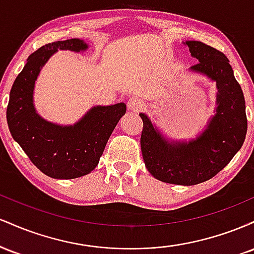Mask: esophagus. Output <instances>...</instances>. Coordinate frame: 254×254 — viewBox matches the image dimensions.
<instances>
[{
	"instance_id": "34e87169",
	"label": "esophagus",
	"mask_w": 254,
	"mask_h": 254,
	"mask_svg": "<svg viewBox=\"0 0 254 254\" xmlns=\"http://www.w3.org/2000/svg\"><path fill=\"white\" fill-rule=\"evenodd\" d=\"M143 101L137 97L130 98L129 101H127V109H129L131 112H139V111L143 109Z\"/></svg>"
}]
</instances>
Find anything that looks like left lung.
Here are the masks:
<instances>
[{
  "instance_id": "1",
  "label": "left lung",
  "mask_w": 254,
  "mask_h": 254,
  "mask_svg": "<svg viewBox=\"0 0 254 254\" xmlns=\"http://www.w3.org/2000/svg\"><path fill=\"white\" fill-rule=\"evenodd\" d=\"M184 44L199 62L190 70L216 81L215 116L206 129L189 142L168 141L144 113L139 117L143 121L142 155L149 173L164 183L190 186L211 179L229 164L244 144L247 118L244 93L226 55L202 42Z\"/></svg>"
}]
</instances>
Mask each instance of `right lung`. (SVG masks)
Returning a JSON list of instances; mask_svg holds the SVG:
<instances>
[{
  "instance_id": "obj_1",
  "label": "right lung",
  "mask_w": 254,
  "mask_h": 254,
  "mask_svg": "<svg viewBox=\"0 0 254 254\" xmlns=\"http://www.w3.org/2000/svg\"><path fill=\"white\" fill-rule=\"evenodd\" d=\"M88 45L81 39L46 44L28 57L10 89L7 106L9 131L38 170L55 179H75L94 170L116 125L127 112V105L94 106L74 125L54 124L36 112L34 83L58 50L80 52Z\"/></svg>"
}]
</instances>
